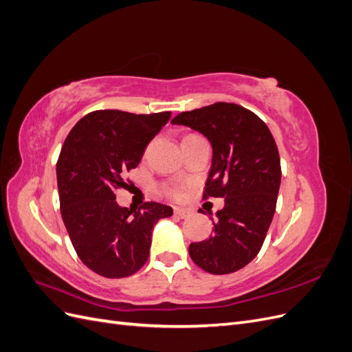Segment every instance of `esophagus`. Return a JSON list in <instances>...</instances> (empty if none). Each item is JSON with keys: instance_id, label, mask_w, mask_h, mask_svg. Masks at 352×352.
<instances>
[{"instance_id": "obj_1", "label": "esophagus", "mask_w": 352, "mask_h": 352, "mask_svg": "<svg viewBox=\"0 0 352 352\" xmlns=\"http://www.w3.org/2000/svg\"><path fill=\"white\" fill-rule=\"evenodd\" d=\"M175 214L180 219H186L190 216V210L182 208V207H175Z\"/></svg>"}]
</instances>
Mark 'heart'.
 I'll return each mask as SVG.
<instances>
[{
    "label": "heart",
    "instance_id": "obj_1",
    "mask_svg": "<svg viewBox=\"0 0 352 352\" xmlns=\"http://www.w3.org/2000/svg\"><path fill=\"white\" fill-rule=\"evenodd\" d=\"M167 192H170V194H173V195H176V194H177L175 189H168V190H167Z\"/></svg>",
    "mask_w": 352,
    "mask_h": 352
}]
</instances>
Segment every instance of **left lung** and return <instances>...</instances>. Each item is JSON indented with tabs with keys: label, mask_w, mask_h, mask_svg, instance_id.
Returning a JSON list of instances; mask_svg holds the SVG:
<instances>
[{
	"label": "left lung",
	"mask_w": 352,
	"mask_h": 352,
	"mask_svg": "<svg viewBox=\"0 0 352 352\" xmlns=\"http://www.w3.org/2000/svg\"><path fill=\"white\" fill-rule=\"evenodd\" d=\"M172 123L210 141L204 198H225L212 221L214 233L189 245L190 258L211 274L238 272L260 252L276 211L282 170L274 138L258 116L233 102L184 111Z\"/></svg>",
	"instance_id": "1"
}]
</instances>
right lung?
<instances>
[{
	"label": "right lung",
	"mask_w": 352,
	"mask_h": 352,
	"mask_svg": "<svg viewBox=\"0 0 352 352\" xmlns=\"http://www.w3.org/2000/svg\"><path fill=\"white\" fill-rule=\"evenodd\" d=\"M172 113L133 114L98 110L73 126L60 151V210L73 248L88 269L109 279L127 278L150 255L153 228L173 214L172 207L144 202L120 207L116 190L140 164L146 145Z\"/></svg>",
	"instance_id": "obj_1"
}]
</instances>
